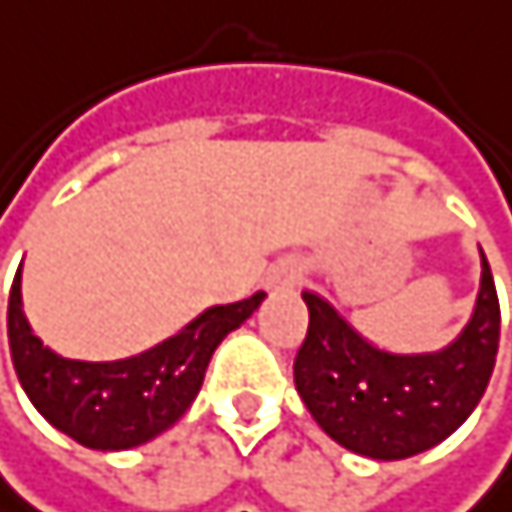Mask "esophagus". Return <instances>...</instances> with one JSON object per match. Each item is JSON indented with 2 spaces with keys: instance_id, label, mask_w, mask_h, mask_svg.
<instances>
[{
  "instance_id": "34e87169",
  "label": "esophagus",
  "mask_w": 512,
  "mask_h": 512,
  "mask_svg": "<svg viewBox=\"0 0 512 512\" xmlns=\"http://www.w3.org/2000/svg\"><path fill=\"white\" fill-rule=\"evenodd\" d=\"M297 282H300V267H297V264H279V267H273L270 276H267V285H270L273 291H288V288H294Z\"/></svg>"
}]
</instances>
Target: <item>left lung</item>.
I'll return each instance as SVG.
<instances>
[{"label": "left lung", "mask_w": 512, "mask_h": 512, "mask_svg": "<svg viewBox=\"0 0 512 512\" xmlns=\"http://www.w3.org/2000/svg\"><path fill=\"white\" fill-rule=\"evenodd\" d=\"M306 340L294 358V385L321 431L340 446L397 461L446 440L480 404L492 379L501 306L489 261L473 318L443 352L391 355L370 346L312 291Z\"/></svg>", "instance_id": "left-lung-1"}]
</instances>
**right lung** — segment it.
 Here are the masks:
<instances>
[{"instance_id":"right-lung-1","label":"right lung","mask_w":512,"mask_h":512,"mask_svg":"<svg viewBox=\"0 0 512 512\" xmlns=\"http://www.w3.org/2000/svg\"><path fill=\"white\" fill-rule=\"evenodd\" d=\"M267 294L212 306L160 346L124 361H69L42 346L20 306V270L8 297V346L17 379L57 431L90 449H130L175 425L203 385L218 343Z\"/></svg>"}]
</instances>
